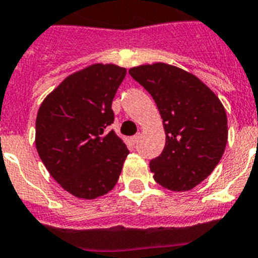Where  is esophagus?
<instances>
[{
	"mask_svg": "<svg viewBox=\"0 0 258 258\" xmlns=\"http://www.w3.org/2000/svg\"><path fill=\"white\" fill-rule=\"evenodd\" d=\"M140 140H141V134L138 133L136 134V136L132 137V143H133V145H137V143L140 142Z\"/></svg>",
	"mask_w": 258,
	"mask_h": 258,
	"instance_id": "34e87169",
	"label": "esophagus"
}]
</instances>
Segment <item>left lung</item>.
I'll return each mask as SVG.
<instances>
[{
  "label": "left lung",
  "instance_id": "8db88e82",
  "mask_svg": "<svg viewBox=\"0 0 258 258\" xmlns=\"http://www.w3.org/2000/svg\"><path fill=\"white\" fill-rule=\"evenodd\" d=\"M154 98L165 129V146L150 161L155 181L186 191L213 172L227 143L225 108L208 86L174 66L155 63L129 70Z\"/></svg>",
  "mask_w": 258,
  "mask_h": 258
}]
</instances>
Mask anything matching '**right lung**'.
Wrapping results in <instances>:
<instances>
[{
	"instance_id": "add662e5",
	"label": "right lung",
	"mask_w": 258,
	"mask_h": 258,
	"mask_svg": "<svg viewBox=\"0 0 258 258\" xmlns=\"http://www.w3.org/2000/svg\"><path fill=\"white\" fill-rule=\"evenodd\" d=\"M125 75L117 66H90L68 76L38 109V155L52 178L75 197H102L121 173L129 150L108 126Z\"/></svg>"
}]
</instances>
